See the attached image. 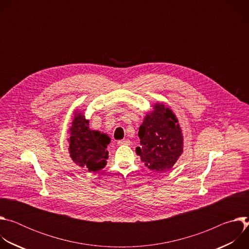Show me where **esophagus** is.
<instances>
[{"label":"esophagus","mask_w":249,"mask_h":249,"mask_svg":"<svg viewBox=\"0 0 249 249\" xmlns=\"http://www.w3.org/2000/svg\"><path fill=\"white\" fill-rule=\"evenodd\" d=\"M118 145H130V141L129 140H119L117 142Z\"/></svg>","instance_id":"1"}]
</instances>
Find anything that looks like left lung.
I'll use <instances>...</instances> for the list:
<instances>
[{
  "label": "left lung",
  "instance_id": "obj_1",
  "mask_svg": "<svg viewBox=\"0 0 249 249\" xmlns=\"http://www.w3.org/2000/svg\"><path fill=\"white\" fill-rule=\"evenodd\" d=\"M140 147L136 153L146 165L158 172L173 166L182 153V134L172 111L163 104H156L139 128Z\"/></svg>",
  "mask_w": 249,
  "mask_h": 249
}]
</instances>
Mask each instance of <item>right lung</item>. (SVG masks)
<instances>
[{"instance_id":"add662e5","label":"right lung","mask_w":249,"mask_h":249,"mask_svg":"<svg viewBox=\"0 0 249 249\" xmlns=\"http://www.w3.org/2000/svg\"><path fill=\"white\" fill-rule=\"evenodd\" d=\"M89 120L77 114L71 127L70 154L73 160L89 171H96L106 164L108 152L106 151L110 139L98 131H90Z\"/></svg>"}]
</instances>
